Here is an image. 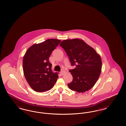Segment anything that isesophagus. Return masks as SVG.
<instances>
[{"mask_svg":"<svg viewBox=\"0 0 126 126\" xmlns=\"http://www.w3.org/2000/svg\"><path fill=\"white\" fill-rule=\"evenodd\" d=\"M64 73H65V71H64V70H61V74H62V75H63L64 74Z\"/></svg>","mask_w":126,"mask_h":126,"instance_id":"obj_1","label":"esophagus"}]
</instances>
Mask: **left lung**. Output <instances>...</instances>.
I'll list each match as a JSON object with an SVG mask.
<instances>
[{
  "mask_svg": "<svg viewBox=\"0 0 126 126\" xmlns=\"http://www.w3.org/2000/svg\"><path fill=\"white\" fill-rule=\"evenodd\" d=\"M69 57L72 66L70 70L73 80L68 84L72 91L84 93L95 84L102 71V60L95 50L78 38L65 40L60 43Z\"/></svg>",
  "mask_w": 126,
  "mask_h": 126,
  "instance_id": "obj_1",
  "label": "left lung"
}]
</instances>
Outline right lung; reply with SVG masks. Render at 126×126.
Returning <instances> with one entry per match:
<instances>
[{
  "label": "right lung",
  "mask_w": 126,
  "mask_h": 126,
  "mask_svg": "<svg viewBox=\"0 0 126 126\" xmlns=\"http://www.w3.org/2000/svg\"><path fill=\"white\" fill-rule=\"evenodd\" d=\"M60 42V40L48 39L32 45L24 54V74L30 87L35 91L43 92L50 90L57 82L58 73L52 71L49 57Z\"/></svg>",
  "instance_id": "right-lung-1"
}]
</instances>
